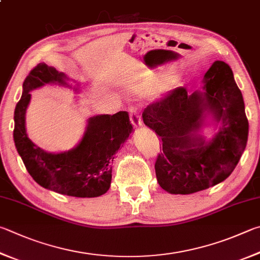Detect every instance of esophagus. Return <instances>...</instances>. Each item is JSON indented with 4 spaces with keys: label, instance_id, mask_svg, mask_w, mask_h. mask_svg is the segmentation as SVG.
<instances>
[{
    "label": "esophagus",
    "instance_id": "obj_1",
    "mask_svg": "<svg viewBox=\"0 0 260 260\" xmlns=\"http://www.w3.org/2000/svg\"><path fill=\"white\" fill-rule=\"evenodd\" d=\"M129 119L134 128H140L142 126V119H141L136 108H131L129 109Z\"/></svg>",
    "mask_w": 260,
    "mask_h": 260
}]
</instances>
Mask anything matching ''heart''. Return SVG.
I'll use <instances>...</instances> for the list:
<instances>
[{
    "label": "heart",
    "instance_id": "1",
    "mask_svg": "<svg viewBox=\"0 0 260 260\" xmlns=\"http://www.w3.org/2000/svg\"><path fill=\"white\" fill-rule=\"evenodd\" d=\"M178 86V82L175 79H169L166 82L164 76H150L131 85V89L140 96H148L155 92L165 94L173 91Z\"/></svg>",
    "mask_w": 260,
    "mask_h": 260
}]
</instances>
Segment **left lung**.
Returning a JSON list of instances; mask_svg holds the SVG:
<instances>
[{"label":"left lung","mask_w":260,"mask_h":260,"mask_svg":"<svg viewBox=\"0 0 260 260\" xmlns=\"http://www.w3.org/2000/svg\"><path fill=\"white\" fill-rule=\"evenodd\" d=\"M142 118L161 138L155 175L172 194H191L225 181L247 145L243 96L224 61L211 64L201 89L187 94L186 87H177L146 107ZM208 125L216 131L211 139L203 134Z\"/></svg>","instance_id":"left-lung-1"}]
</instances>
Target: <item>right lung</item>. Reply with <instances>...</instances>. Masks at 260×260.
<instances>
[{
  "instance_id": "obj_1",
  "label": "right lung",
  "mask_w": 260,
  "mask_h": 260,
  "mask_svg": "<svg viewBox=\"0 0 260 260\" xmlns=\"http://www.w3.org/2000/svg\"><path fill=\"white\" fill-rule=\"evenodd\" d=\"M69 81L67 75L46 63H39L31 70L22 84V95L15 109L13 140L27 172L41 186L69 197H100L110 187L115 154L133 132L126 111L89 117L82 140L63 152H48L27 134L26 111L30 92L46 84L79 92V84L72 86Z\"/></svg>"
}]
</instances>
